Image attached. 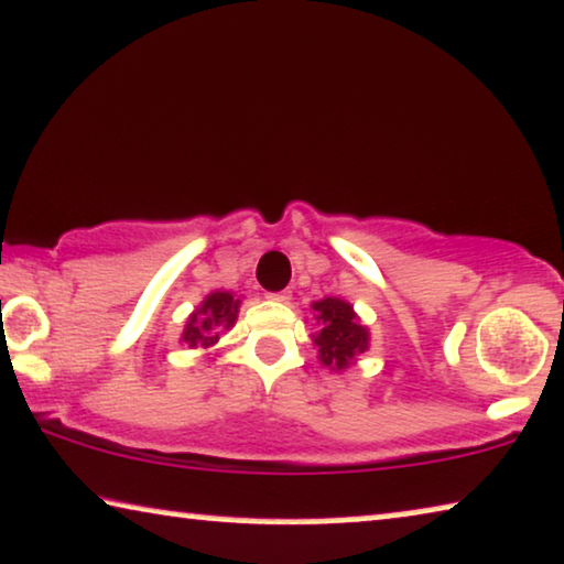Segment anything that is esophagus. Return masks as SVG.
Segmentation results:
<instances>
[{
	"label": "esophagus",
	"instance_id": "1",
	"mask_svg": "<svg viewBox=\"0 0 564 564\" xmlns=\"http://www.w3.org/2000/svg\"><path fill=\"white\" fill-rule=\"evenodd\" d=\"M269 300H274V302H290V292L288 290H282V292H269V295H267Z\"/></svg>",
	"mask_w": 564,
	"mask_h": 564
}]
</instances>
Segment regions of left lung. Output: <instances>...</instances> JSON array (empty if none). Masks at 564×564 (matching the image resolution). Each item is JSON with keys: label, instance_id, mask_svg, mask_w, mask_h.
Instances as JSON below:
<instances>
[{"label": "left lung", "instance_id": "obj_1", "mask_svg": "<svg viewBox=\"0 0 564 564\" xmlns=\"http://www.w3.org/2000/svg\"><path fill=\"white\" fill-rule=\"evenodd\" d=\"M317 333L313 343L321 354V364L333 371L348 369L358 354L369 348V328L361 325L354 305L340 297H325L313 302Z\"/></svg>", "mask_w": 564, "mask_h": 564}]
</instances>
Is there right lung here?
Wrapping results in <instances>:
<instances>
[{"label": "right lung", "mask_w": 564, "mask_h": 564, "mask_svg": "<svg viewBox=\"0 0 564 564\" xmlns=\"http://www.w3.org/2000/svg\"><path fill=\"white\" fill-rule=\"evenodd\" d=\"M241 300L234 297L231 292H210V295L200 302V307L187 317L183 343L191 348H210L218 340L221 328H231L239 315Z\"/></svg>", "instance_id": "1"}]
</instances>
